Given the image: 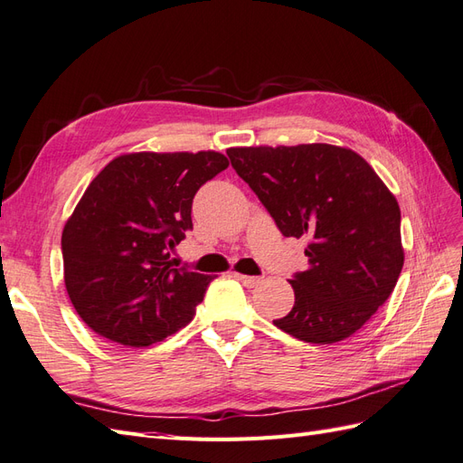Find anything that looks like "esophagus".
Segmentation results:
<instances>
[{"instance_id":"1","label":"esophagus","mask_w":463,"mask_h":463,"mask_svg":"<svg viewBox=\"0 0 463 463\" xmlns=\"http://www.w3.org/2000/svg\"><path fill=\"white\" fill-rule=\"evenodd\" d=\"M236 279H239L244 288H256L262 278H254V276H244V274H236Z\"/></svg>"}]
</instances>
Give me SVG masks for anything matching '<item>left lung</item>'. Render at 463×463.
I'll return each mask as SVG.
<instances>
[{
    "label": "left lung",
    "instance_id": "1",
    "mask_svg": "<svg viewBox=\"0 0 463 463\" xmlns=\"http://www.w3.org/2000/svg\"><path fill=\"white\" fill-rule=\"evenodd\" d=\"M283 236H309V268L289 283L293 309L274 325L311 345H335L382 307L405 262L395 195L360 154L333 145L227 150Z\"/></svg>",
    "mask_w": 463,
    "mask_h": 463
}]
</instances>
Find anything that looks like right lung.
Returning <instances> with one entry per match:
<instances>
[{"instance_id":"right-lung-1","label":"right lung","mask_w":463,"mask_h":463,"mask_svg":"<svg viewBox=\"0 0 463 463\" xmlns=\"http://www.w3.org/2000/svg\"><path fill=\"white\" fill-rule=\"evenodd\" d=\"M219 152H135L111 160L62 231L64 283L93 333L145 348L184 328L213 276L177 268L197 189L227 170Z\"/></svg>"}]
</instances>
